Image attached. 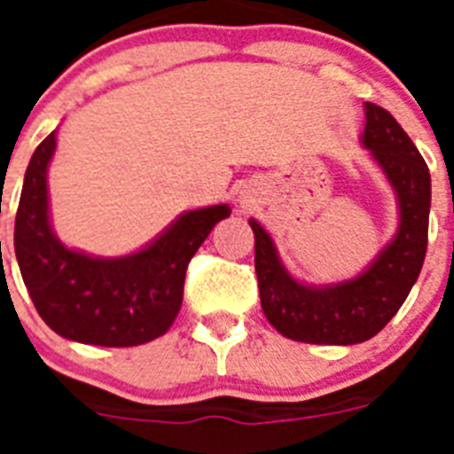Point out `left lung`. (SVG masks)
I'll return each instance as SVG.
<instances>
[{
  "instance_id": "8db88e82",
  "label": "left lung",
  "mask_w": 454,
  "mask_h": 454,
  "mask_svg": "<svg viewBox=\"0 0 454 454\" xmlns=\"http://www.w3.org/2000/svg\"><path fill=\"white\" fill-rule=\"evenodd\" d=\"M364 115L366 124L359 143L382 170L398 207L395 234L366 268L340 282H302L284 266L266 227L250 218L262 309L268 323L286 339L316 346H355L372 339L398 314L423 268L432 202L430 170L388 111L366 102Z\"/></svg>"
}]
</instances>
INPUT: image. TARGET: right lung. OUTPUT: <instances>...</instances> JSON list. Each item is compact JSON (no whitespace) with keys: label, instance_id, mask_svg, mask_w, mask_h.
<instances>
[{"label":"right lung","instance_id":"add662e5","mask_svg":"<svg viewBox=\"0 0 454 454\" xmlns=\"http://www.w3.org/2000/svg\"><path fill=\"white\" fill-rule=\"evenodd\" d=\"M51 131L24 172L15 215V256L40 318L67 340L131 348L170 330L184 300L188 262L230 204L184 211L161 234L122 256L67 247L51 227L47 172L56 152Z\"/></svg>","mask_w":454,"mask_h":454}]
</instances>
